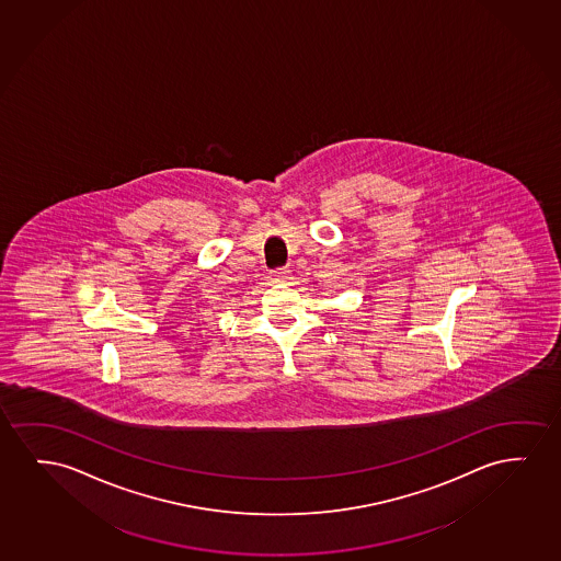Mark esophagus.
<instances>
[{"instance_id": "34e87169", "label": "esophagus", "mask_w": 561, "mask_h": 561, "mask_svg": "<svg viewBox=\"0 0 561 561\" xmlns=\"http://www.w3.org/2000/svg\"><path fill=\"white\" fill-rule=\"evenodd\" d=\"M290 276H293V273H290L288 268H276V271H271V278H273V283H288V280H290Z\"/></svg>"}]
</instances>
